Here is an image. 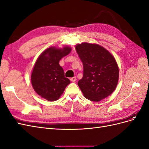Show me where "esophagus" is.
Segmentation results:
<instances>
[{
  "label": "esophagus",
  "instance_id": "obj_1",
  "mask_svg": "<svg viewBox=\"0 0 149 149\" xmlns=\"http://www.w3.org/2000/svg\"><path fill=\"white\" fill-rule=\"evenodd\" d=\"M76 80V76H74V77L70 78V81H71V82H75Z\"/></svg>",
  "mask_w": 149,
  "mask_h": 149
}]
</instances>
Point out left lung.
Instances as JSON below:
<instances>
[{"label":"left lung","mask_w":149,"mask_h":149,"mask_svg":"<svg viewBox=\"0 0 149 149\" xmlns=\"http://www.w3.org/2000/svg\"><path fill=\"white\" fill-rule=\"evenodd\" d=\"M75 48L83 65L79 87L88 100L101 101L113 93L118 83L119 71L115 58L97 44L84 42Z\"/></svg>","instance_id":"1"}]
</instances>
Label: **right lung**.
<instances>
[{
    "label": "right lung",
    "mask_w": 149,
    "mask_h": 149,
    "mask_svg": "<svg viewBox=\"0 0 149 149\" xmlns=\"http://www.w3.org/2000/svg\"><path fill=\"white\" fill-rule=\"evenodd\" d=\"M71 51L70 47H52L43 51L36 61L31 74L32 86L38 95L49 101L58 100L70 83L59 65L63 57Z\"/></svg>",
    "instance_id": "right-lung-1"
}]
</instances>
